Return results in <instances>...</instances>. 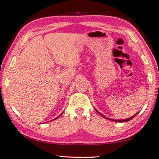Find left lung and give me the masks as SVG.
Returning a JSON list of instances; mask_svg holds the SVG:
<instances>
[{
	"label": "left lung",
	"mask_w": 159,
	"mask_h": 159,
	"mask_svg": "<svg viewBox=\"0 0 159 159\" xmlns=\"http://www.w3.org/2000/svg\"><path fill=\"white\" fill-rule=\"evenodd\" d=\"M96 111H97V112H98V113H99V114H100V116H102V117H104V118H107L108 120H114V121H116V122H127V121H129V120H131V119H133V118H134V117H135V116H137V115H138V113H137V114H135V116H132V117H131V118H128V119H125V120H112V119H110V118H106V117H105V116H102V114H101V113H100V112H99L98 111V110H96Z\"/></svg>",
	"instance_id": "8db88e82"
}]
</instances>
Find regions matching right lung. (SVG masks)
Instances as JSON below:
<instances>
[{"label": "right lung", "mask_w": 159, "mask_h": 159, "mask_svg": "<svg viewBox=\"0 0 159 159\" xmlns=\"http://www.w3.org/2000/svg\"><path fill=\"white\" fill-rule=\"evenodd\" d=\"M62 113H63V112H62ZM62 113H61V114H62ZM61 115H59V116H58V117H57V118H55L54 120H56V119H57V118H59V117H60V116H61Z\"/></svg>", "instance_id": "obj_1"}]
</instances>
